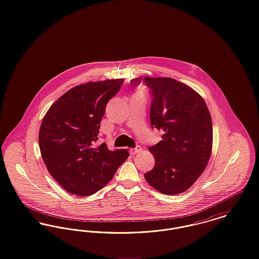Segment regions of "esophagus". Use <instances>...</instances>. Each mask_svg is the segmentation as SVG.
<instances>
[{"label": "esophagus", "mask_w": 259, "mask_h": 259, "mask_svg": "<svg viewBox=\"0 0 259 259\" xmlns=\"http://www.w3.org/2000/svg\"><path fill=\"white\" fill-rule=\"evenodd\" d=\"M141 150H142V148H141L140 146H137L136 148H131V149H130V153L134 155V154H137V153H139V152H140Z\"/></svg>", "instance_id": "1"}]
</instances>
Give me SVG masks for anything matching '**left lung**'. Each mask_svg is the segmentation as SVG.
Wrapping results in <instances>:
<instances>
[{"label": "left lung", "instance_id": "1", "mask_svg": "<svg viewBox=\"0 0 259 259\" xmlns=\"http://www.w3.org/2000/svg\"><path fill=\"white\" fill-rule=\"evenodd\" d=\"M152 95L150 125L163 132L162 141L148 150L155 158L145 179L166 195L183 193L208 165L212 147V126L208 107L195 90L171 77H136Z\"/></svg>", "mask_w": 259, "mask_h": 259}]
</instances>
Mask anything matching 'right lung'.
<instances>
[{
    "instance_id": "obj_1",
    "label": "right lung",
    "mask_w": 259,
    "mask_h": 259,
    "mask_svg": "<svg viewBox=\"0 0 259 259\" xmlns=\"http://www.w3.org/2000/svg\"><path fill=\"white\" fill-rule=\"evenodd\" d=\"M123 78L90 81L63 94L46 113L38 133L48 171L68 192L89 196L107 185L129 153L96 146L106 106Z\"/></svg>"
}]
</instances>
